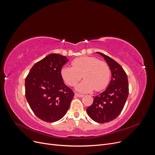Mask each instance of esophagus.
<instances>
[{
	"label": "esophagus",
	"mask_w": 155,
	"mask_h": 155,
	"mask_svg": "<svg viewBox=\"0 0 155 155\" xmlns=\"http://www.w3.org/2000/svg\"><path fill=\"white\" fill-rule=\"evenodd\" d=\"M75 96L77 97H83L84 96L83 94H78V93L75 94Z\"/></svg>",
	"instance_id": "1"
}]
</instances>
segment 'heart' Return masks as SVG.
I'll return each instance as SVG.
<instances>
[{"instance_id":"1","label":"heart","mask_w":155,"mask_h":155,"mask_svg":"<svg viewBox=\"0 0 155 155\" xmlns=\"http://www.w3.org/2000/svg\"><path fill=\"white\" fill-rule=\"evenodd\" d=\"M72 67L63 66L61 76L67 85L75 86L83 78L84 80L76 87L81 92L93 90L100 91L108 85L110 77V68L105 62L92 56H81L74 59Z\"/></svg>"}]
</instances>
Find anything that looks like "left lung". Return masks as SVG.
I'll use <instances>...</instances> for the list:
<instances>
[{
  "instance_id": "obj_1",
  "label": "left lung",
  "mask_w": 155,
  "mask_h": 155,
  "mask_svg": "<svg viewBox=\"0 0 155 155\" xmlns=\"http://www.w3.org/2000/svg\"><path fill=\"white\" fill-rule=\"evenodd\" d=\"M111 72V79L104 92L94 97L92 104L87 107L90 118L97 123L104 124L114 120L123 110L129 95L127 76L120 64L101 52Z\"/></svg>"
}]
</instances>
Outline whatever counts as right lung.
Returning <instances> with one entry per match:
<instances>
[{
    "label": "right lung",
    "instance_id": "add662e5",
    "mask_svg": "<svg viewBox=\"0 0 155 155\" xmlns=\"http://www.w3.org/2000/svg\"><path fill=\"white\" fill-rule=\"evenodd\" d=\"M65 56L51 54L32 67L25 79V95L37 117L54 122L67 113L74 94L63 82L61 69Z\"/></svg>",
    "mask_w": 155,
    "mask_h": 155
}]
</instances>
